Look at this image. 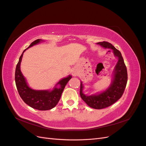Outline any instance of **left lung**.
<instances>
[{
	"label": "left lung",
	"mask_w": 146,
	"mask_h": 146,
	"mask_svg": "<svg viewBox=\"0 0 146 146\" xmlns=\"http://www.w3.org/2000/svg\"><path fill=\"white\" fill-rule=\"evenodd\" d=\"M98 44L105 48L113 50L114 55L118 58V61L114 69L113 78L108 89L99 94L86 96L83 93V86L80 82V95L83 101L94 109H102L113 105L120 99L126 87L127 82V70L120 51L114 47L111 43L103 41L98 42Z\"/></svg>",
	"instance_id": "1"
}]
</instances>
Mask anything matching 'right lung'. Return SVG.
<instances>
[{
    "instance_id": "add662e5",
    "label": "right lung",
    "mask_w": 146,
    "mask_h": 146,
    "mask_svg": "<svg viewBox=\"0 0 146 146\" xmlns=\"http://www.w3.org/2000/svg\"><path fill=\"white\" fill-rule=\"evenodd\" d=\"M42 40L39 39H36L31 43L28 48L38 44ZM27 48L23 51L16 66L15 70V82L17 90L22 99L30 107L38 110H42V111L50 110L55 107L58 104L65 86L72 77L69 76L67 77L63 78L56 85L57 86L59 84L60 87L57 88L55 86L52 91H37L31 89L26 82L25 78L22 74L20 68L21 62L24 52Z\"/></svg>"
}]
</instances>
